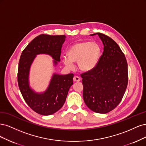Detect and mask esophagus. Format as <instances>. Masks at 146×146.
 <instances>
[{
  "label": "esophagus",
  "instance_id": "esophagus-1",
  "mask_svg": "<svg viewBox=\"0 0 146 146\" xmlns=\"http://www.w3.org/2000/svg\"><path fill=\"white\" fill-rule=\"evenodd\" d=\"M73 81L74 82H79L80 81H81V79H80L79 77H78L77 76H75L73 78Z\"/></svg>",
  "mask_w": 146,
  "mask_h": 146
}]
</instances>
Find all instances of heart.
Instances as JSON below:
<instances>
[{"label":"heart","mask_w":146,"mask_h":146,"mask_svg":"<svg viewBox=\"0 0 146 146\" xmlns=\"http://www.w3.org/2000/svg\"><path fill=\"white\" fill-rule=\"evenodd\" d=\"M100 46L95 42H79L70 46L67 56H64V64L69 68L74 67V62H78L79 69L88 72L95 68L100 59Z\"/></svg>","instance_id":"b5f03b06"}]
</instances>
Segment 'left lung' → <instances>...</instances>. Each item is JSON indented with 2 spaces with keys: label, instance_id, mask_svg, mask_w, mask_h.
I'll return each mask as SVG.
<instances>
[{
  "label": "left lung",
  "instance_id": "8db88e82",
  "mask_svg": "<svg viewBox=\"0 0 146 146\" xmlns=\"http://www.w3.org/2000/svg\"><path fill=\"white\" fill-rule=\"evenodd\" d=\"M98 35L104 51L96 67L81 74L83 98L86 106L98 113L105 114L119 104L128 82L127 63L123 51L110 37Z\"/></svg>",
  "mask_w": 146,
  "mask_h": 146
}]
</instances>
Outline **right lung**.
<instances>
[{
  "label": "right lung",
  "mask_w": 146,
  "mask_h": 146,
  "mask_svg": "<svg viewBox=\"0 0 146 146\" xmlns=\"http://www.w3.org/2000/svg\"><path fill=\"white\" fill-rule=\"evenodd\" d=\"M66 36L40 35L33 39L23 50L19 63L17 81L22 95L27 104L35 112L50 115L64 104L69 89L73 85L74 74L53 73L46 90L37 92L30 84L31 65L38 54H47L53 58L54 67L60 61L61 48Z\"/></svg>",
  "instance_id": "1"
}]
</instances>
